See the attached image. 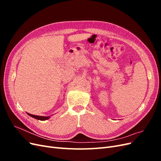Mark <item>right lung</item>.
Masks as SVG:
<instances>
[{"label": "right lung", "instance_id": "right-lung-1", "mask_svg": "<svg viewBox=\"0 0 161 161\" xmlns=\"http://www.w3.org/2000/svg\"><path fill=\"white\" fill-rule=\"evenodd\" d=\"M29 115L32 117V118L37 119H40V120H46L50 118V117H44V116H39V115H32L30 114H27Z\"/></svg>", "mask_w": 161, "mask_h": 161}]
</instances>
